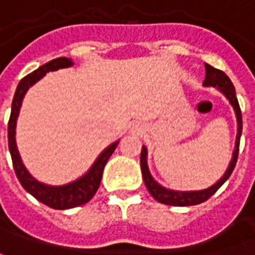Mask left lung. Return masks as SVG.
I'll use <instances>...</instances> for the list:
<instances>
[{"mask_svg": "<svg viewBox=\"0 0 255 255\" xmlns=\"http://www.w3.org/2000/svg\"><path fill=\"white\" fill-rule=\"evenodd\" d=\"M205 69H206V75H205L203 86L205 87H216L217 90H220L227 97V100L230 101V104L234 108V111H235L236 122H238V135H236L235 150L232 153V158H231L228 169L225 171V173L219 182L214 183L213 186L205 188V190H199V191H175V190L162 187L160 183L155 182L153 176L150 175L149 166H147V149L144 146H142V151H140V169H142V175H143L144 184H146V188L151 194V197L157 199L158 202L164 203V205L191 206V205H198V203L205 202L206 199L212 197L214 192L217 191L227 182V179L231 176V173H232L236 165V161H238L239 142H241L242 135V112L241 108H239L238 98H236L235 87H234V84L231 82V79L223 71L216 69V68L209 65V64H205Z\"/></svg>", "mask_w": 255, "mask_h": 255, "instance_id": "obj_1", "label": "left lung"}]
</instances>
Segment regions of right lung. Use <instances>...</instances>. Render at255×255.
<instances>
[{
    "instance_id": "1",
    "label": "right lung",
    "mask_w": 255,
    "mask_h": 255,
    "mask_svg": "<svg viewBox=\"0 0 255 255\" xmlns=\"http://www.w3.org/2000/svg\"><path fill=\"white\" fill-rule=\"evenodd\" d=\"M72 65L73 63L71 58H54V60L42 65L38 69H35L34 72H31L30 75H27L25 78L21 79L20 83L17 84V89H16L13 101H12V111H10V117H9L8 123L9 151H10L14 172H16V176L19 179L20 184L23 186L25 191L30 192L31 195L36 198L39 202L45 203L49 208L58 209V210L76 208V206L87 203L91 198L94 197L95 192L100 187L102 172H104L106 162L111 158V155L113 154V151L116 150L117 144H119V140L109 144L98 155V158L94 161V164L91 165V168L84 173L83 176L76 179L75 182L64 184V186H49L45 183L38 182L36 179L31 176L30 172L25 169L24 164L20 158L19 150L16 146V138H14L16 136V122H17V116H19L23 98H24L27 90L30 89L32 84H35L39 79L43 78L47 72L57 71L61 68L72 67Z\"/></svg>"
}]
</instances>
